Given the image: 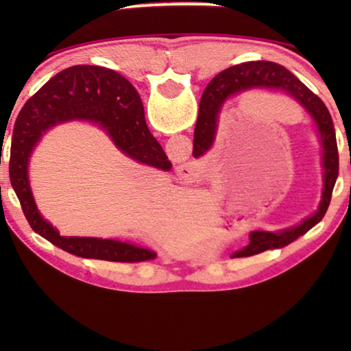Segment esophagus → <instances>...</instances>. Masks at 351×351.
I'll return each mask as SVG.
<instances>
[{
  "label": "esophagus",
  "instance_id": "esophagus-1",
  "mask_svg": "<svg viewBox=\"0 0 351 351\" xmlns=\"http://www.w3.org/2000/svg\"><path fill=\"white\" fill-rule=\"evenodd\" d=\"M177 176L184 182H193L198 174H196V167L191 162H184V165L177 167Z\"/></svg>",
  "mask_w": 351,
  "mask_h": 351
}]
</instances>
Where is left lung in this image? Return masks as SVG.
<instances>
[{
	"instance_id": "1",
	"label": "left lung",
	"mask_w": 351,
	"mask_h": 351,
	"mask_svg": "<svg viewBox=\"0 0 351 351\" xmlns=\"http://www.w3.org/2000/svg\"><path fill=\"white\" fill-rule=\"evenodd\" d=\"M256 89L280 90L295 100L315 123L318 131L321 148H323V193L318 209L310 217L302 220L294 227L278 230V232H265V230H254L249 233V244L241 251L234 252L233 257H251L268 249L285 247L295 241L297 238L305 234L311 227H315L324 217L329 208L330 196L339 176V152L332 118L329 110L326 108L318 95L311 93L302 81L291 73L285 66L275 62L257 60L244 62L241 65L230 66L222 73H219L208 84L201 95L198 119L195 126L193 138V156H203L213 147L215 141V132L219 126V114L223 105L233 95L249 93Z\"/></svg>"
}]
</instances>
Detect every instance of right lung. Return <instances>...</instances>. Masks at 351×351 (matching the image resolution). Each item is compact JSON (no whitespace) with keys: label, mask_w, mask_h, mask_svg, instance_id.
I'll list each match as a JSON object with an SVG mask.
<instances>
[{"label":"right lung","mask_w":351,"mask_h":351,"mask_svg":"<svg viewBox=\"0 0 351 351\" xmlns=\"http://www.w3.org/2000/svg\"><path fill=\"white\" fill-rule=\"evenodd\" d=\"M69 121L97 124L118 150L137 162L161 171L172 167L162 147L148 131L136 88L124 76L104 66H70L47 81L23 105L14 124L9 177L30 227L54 246L83 258L128 263L153 261L155 251L126 241L60 237L59 230L41 215L32 193L28 165L43 134Z\"/></svg>","instance_id":"obj_1"}]
</instances>
